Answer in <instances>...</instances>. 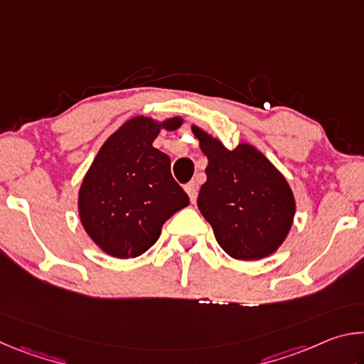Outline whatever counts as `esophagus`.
I'll return each mask as SVG.
<instances>
[{
  "instance_id": "esophagus-1",
  "label": "esophagus",
  "mask_w": 364,
  "mask_h": 364,
  "mask_svg": "<svg viewBox=\"0 0 364 364\" xmlns=\"http://www.w3.org/2000/svg\"><path fill=\"white\" fill-rule=\"evenodd\" d=\"M184 189H186V193L189 196L191 202H193V204H194V202L197 200V184L194 181H191V183L186 184V186H184Z\"/></svg>"
}]
</instances>
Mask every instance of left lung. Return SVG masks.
Masks as SVG:
<instances>
[{
  "mask_svg": "<svg viewBox=\"0 0 364 364\" xmlns=\"http://www.w3.org/2000/svg\"><path fill=\"white\" fill-rule=\"evenodd\" d=\"M208 159L197 207L220 247L236 260H260L278 250L291 231L292 189L263 154L247 143L226 149L218 138L191 127Z\"/></svg>",
  "mask_w": 364,
  "mask_h": 364,
  "instance_id": "1",
  "label": "left lung"
}]
</instances>
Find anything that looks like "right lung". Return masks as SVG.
Instances as JSON below:
<instances>
[{"instance_id":"obj_1","label":"right lung","mask_w":364,"mask_h":364,"mask_svg":"<svg viewBox=\"0 0 364 364\" xmlns=\"http://www.w3.org/2000/svg\"><path fill=\"white\" fill-rule=\"evenodd\" d=\"M181 117L157 122L138 115L110 134L78 191L80 221L107 255L134 258L151 249L171 215L189 197L170 171V157L152 146L160 130L175 132Z\"/></svg>"}]
</instances>
